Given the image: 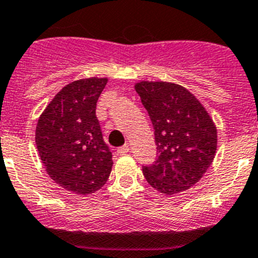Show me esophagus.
Here are the masks:
<instances>
[{"mask_svg": "<svg viewBox=\"0 0 258 258\" xmlns=\"http://www.w3.org/2000/svg\"><path fill=\"white\" fill-rule=\"evenodd\" d=\"M129 150H130L129 145L125 144V145H123V147L119 148V149H118V154L124 155V154H126V153H129Z\"/></svg>", "mask_w": 258, "mask_h": 258, "instance_id": "esophagus-1", "label": "esophagus"}]
</instances>
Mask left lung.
<instances>
[{"mask_svg": "<svg viewBox=\"0 0 258 258\" xmlns=\"http://www.w3.org/2000/svg\"><path fill=\"white\" fill-rule=\"evenodd\" d=\"M154 129L157 159L143 165L153 188L175 195L195 185L211 167L217 129L202 104L177 84L142 81L135 85Z\"/></svg>", "mask_w": 258, "mask_h": 258, "instance_id": "8db88e82", "label": "left lung"}]
</instances>
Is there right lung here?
<instances>
[{"label":"right lung","instance_id":"1","mask_svg":"<svg viewBox=\"0 0 258 258\" xmlns=\"http://www.w3.org/2000/svg\"><path fill=\"white\" fill-rule=\"evenodd\" d=\"M108 79L74 81L56 94L40 116L36 145L53 182L76 195H90L108 180L113 155L96 118Z\"/></svg>","mask_w":258,"mask_h":258}]
</instances>
